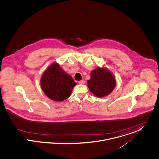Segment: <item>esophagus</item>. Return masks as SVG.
I'll use <instances>...</instances> for the list:
<instances>
[{
  "instance_id": "obj_1",
  "label": "esophagus",
  "mask_w": 159,
  "mask_h": 159,
  "mask_svg": "<svg viewBox=\"0 0 159 159\" xmlns=\"http://www.w3.org/2000/svg\"><path fill=\"white\" fill-rule=\"evenodd\" d=\"M79 83L80 84H84L85 83V81L84 80H82L79 81Z\"/></svg>"
}]
</instances>
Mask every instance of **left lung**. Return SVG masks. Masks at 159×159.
I'll return each instance as SVG.
<instances>
[{
    "label": "left lung",
    "mask_w": 159,
    "mask_h": 159,
    "mask_svg": "<svg viewBox=\"0 0 159 159\" xmlns=\"http://www.w3.org/2000/svg\"><path fill=\"white\" fill-rule=\"evenodd\" d=\"M116 85L115 75L104 66L98 67L91 71V78L87 81L89 91L97 98L109 95Z\"/></svg>",
    "instance_id": "1"
}]
</instances>
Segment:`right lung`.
I'll list each match as a JSON object with an SVG mask.
<instances>
[{
	"mask_svg": "<svg viewBox=\"0 0 159 159\" xmlns=\"http://www.w3.org/2000/svg\"><path fill=\"white\" fill-rule=\"evenodd\" d=\"M40 85L44 94L57 102L68 99L77 84L56 62L52 63L43 73Z\"/></svg>",
	"mask_w": 159,
	"mask_h": 159,
	"instance_id": "1",
	"label": "right lung"
}]
</instances>
